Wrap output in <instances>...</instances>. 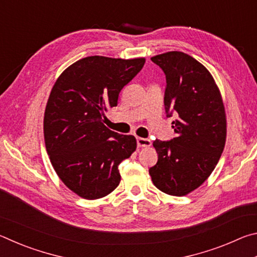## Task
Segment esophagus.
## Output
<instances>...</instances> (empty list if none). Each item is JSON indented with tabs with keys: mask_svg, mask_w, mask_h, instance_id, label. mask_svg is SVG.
Returning <instances> with one entry per match:
<instances>
[{
	"mask_svg": "<svg viewBox=\"0 0 257 257\" xmlns=\"http://www.w3.org/2000/svg\"><path fill=\"white\" fill-rule=\"evenodd\" d=\"M151 141L149 138H142V137H138L137 138V145L139 147H149L151 146Z\"/></svg>",
	"mask_w": 257,
	"mask_h": 257,
	"instance_id": "esophagus-1",
	"label": "esophagus"
}]
</instances>
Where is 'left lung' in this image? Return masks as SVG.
<instances>
[{
	"label": "left lung",
	"instance_id": "left-lung-1",
	"mask_svg": "<svg viewBox=\"0 0 257 257\" xmlns=\"http://www.w3.org/2000/svg\"><path fill=\"white\" fill-rule=\"evenodd\" d=\"M151 60L167 79L164 106L167 116H176V137L153 142L158 163L150 175L161 191L185 196L207 179L223 152L227 120L222 97L207 69L184 52H167Z\"/></svg>",
	"mask_w": 257,
	"mask_h": 257
}]
</instances>
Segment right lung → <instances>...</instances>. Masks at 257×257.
Segmentation results:
<instances>
[{
	"label": "right lung",
	"instance_id": "right-lung-1",
	"mask_svg": "<svg viewBox=\"0 0 257 257\" xmlns=\"http://www.w3.org/2000/svg\"><path fill=\"white\" fill-rule=\"evenodd\" d=\"M145 59L87 56L61 73L44 114L47 154L56 175L86 199L112 193L121 180L119 164L136 151V138L106 128L105 112Z\"/></svg>",
	"mask_w": 257,
	"mask_h": 257
}]
</instances>
